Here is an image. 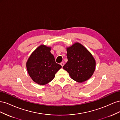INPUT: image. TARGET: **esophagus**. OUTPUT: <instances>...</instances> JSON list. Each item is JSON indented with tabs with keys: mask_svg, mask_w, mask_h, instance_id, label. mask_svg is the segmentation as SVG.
<instances>
[{
	"mask_svg": "<svg viewBox=\"0 0 120 120\" xmlns=\"http://www.w3.org/2000/svg\"><path fill=\"white\" fill-rule=\"evenodd\" d=\"M64 62H61V63H60V65L61 66H62V67L64 66Z\"/></svg>",
	"mask_w": 120,
	"mask_h": 120,
	"instance_id": "esophagus-1",
	"label": "esophagus"
}]
</instances>
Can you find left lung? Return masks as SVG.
Returning <instances> with one entry per match:
<instances>
[{
	"label": "left lung",
	"instance_id": "8db88e82",
	"mask_svg": "<svg viewBox=\"0 0 120 120\" xmlns=\"http://www.w3.org/2000/svg\"><path fill=\"white\" fill-rule=\"evenodd\" d=\"M67 51L68 61L63 68L76 82H82L89 79L96 68V61L92 54L78 42L67 48Z\"/></svg>",
	"mask_w": 120,
	"mask_h": 120
}]
</instances>
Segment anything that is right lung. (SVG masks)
Masks as SVG:
<instances>
[{
  "instance_id": "right-lung-1",
  "label": "right lung",
  "mask_w": 120,
  "mask_h": 120,
  "mask_svg": "<svg viewBox=\"0 0 120 120\" xmlns=\"http://www.w3.org/2000/svg\"><path fill=\"white\" fill-rule=\"evenodd\" d=\"M51 48L41 45L31 53L27 61L28 73L34 82L45 85L51 82L56 72L61 68L56 63L50 52Z\"/></svg>"
}]
</instances>
